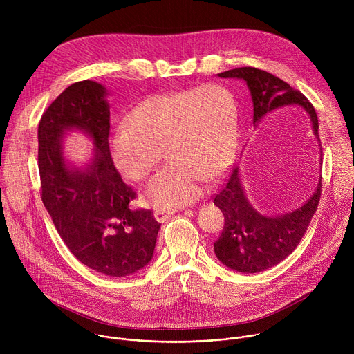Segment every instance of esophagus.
<instances>
[{"label":"esophagus","mask_w":354,"mask_h":354,"mask_svg":"<svg viewBox=\"0 0 354 354\" xmlns=\"http://www.w3.org/2000/svg\"><path fill=\"white\" fill-rule=\"evenodd\" d=\"M176 213V210H174V209H157L156 212H154V217H156V220L158 221V223H164V221H167L171 216H174Z\"/></svg>","instance_id":"obj_1"}]
</instances>
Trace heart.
<instances>
[{"mask_svg":"<svg viewBox=\"0 0 354 354\" xmlns=\"http://www.w3.org/2000/svg\"><path fill=\"white\" fill-rule=\"evenodd\" d=\"M238 140L234 95L220 85L151 95L129 113L127 127L109 140L118 172L130 182L156 169L162 148L169 164L145 189L156 207L190 205L228 168Z\"/></svg>","mask_w":354,"mask_h":354,"instance_id":"obj_1","label":"heart"}]
</instances>
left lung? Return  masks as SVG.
<instances>
[{"label": "left lung", "instance_id": "8db88e82", "mask_svg": "<svg viewBox=\"0 0 354 354\" xmlns=\"http://www.w3.org/2000/svg\"><path fill=\"white\" fill-rule=\"evenodd\" d=\"M220 78H236L246 82L254 108L257 127L269 113L286 106H299L313 124L319 141L318 118L314 106L299 91L283 80L255 67H241L217 74ZM322 158V154H321ZM321 178L310 198L292 212L262 214L246 197L239 167L232 169L227 185L214 197V205L223 212L225 224L214 242L218 261L239 273H259L284 261L304 236L321 197Z\"/></svg>", "mask_w": 354, "mask_h": 354}]
</instances>
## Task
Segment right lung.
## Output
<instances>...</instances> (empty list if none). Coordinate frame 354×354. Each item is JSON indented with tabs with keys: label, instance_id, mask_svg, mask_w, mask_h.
Segmentation results:
<instances>
[{
	"label": "right lung",
	"instance_id": "right-lung-1",
	"mask_svg": "<svg viewBox=\"0 0 354 354\" xmlns=\"http://www.w3.org/2000/svg\"><path fill=\"white\" fill-rule=\"evenodd\" d=\"M108 95L91 80L66 88L40 119L37 161L43 205L71 254L95 272L124 277L153 259L161 224L151 210L130 207L136 192L111 157ZM68 131L84 132L94 144L82 166L64 156Z\"/></svg>",
	"mask_w": 354,
	"mask_h": 354
}]
</instances>
